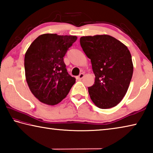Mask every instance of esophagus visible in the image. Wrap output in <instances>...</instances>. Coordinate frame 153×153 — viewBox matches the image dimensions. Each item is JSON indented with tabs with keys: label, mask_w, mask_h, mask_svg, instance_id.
<instances>
[{
	"label": "esophagus",
	"mask_w": 153,
	"mask_h": 153,
	"mask_svg": "<svg viewBox=\"0 0 153 153\" xmlns=\"http://www.w3.org/2000/svg\"><path fill=\"white\" fill-rule=\"evenodd\" d=\"M84 74H83V73H81V74L79 75L77 77V79H79L80 80V79H82L83 77H84Z\"/></svg>",
	"instance_id": "esophagus-1"
}]
</instances>
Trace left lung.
<instances>
[{
  "label": "left lung",
  "mask_w": 153,
  "mask_h": 153,
  "mask_svg": "<svg viewBox=\"0 0 153 153\" xmlns=\"http://www.w3.org/2000/svg\"><path fill=\"white\" fill-rule=\"evenodd\" d=\"M79 42L95 75L94 84L88 87L90 98L100 108L115 107L126 95L132 77L130 52L108 35L83 36Z\"/></svg>",
  "instance_id": "1"
}]
</instances>
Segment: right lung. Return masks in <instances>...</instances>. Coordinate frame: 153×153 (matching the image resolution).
I'll return each mask as SVG.
<instances>
[{"label":"right lung","mask_w":153,"mask_h":153,"mask_svg":"<svg viewBox=\"0 0 153 153\" xmlns=\"http://www.w3.org/2000/svg\"><path fill=\"white\" fill-rule=\"evenodd\" d=\"M77 38L45 33L38 36L25 53V78L30 91L41 102L58 104L76 82L67 71L63 57Z\"/></svg>","instance_id":"obj_1"}]
</instances>
